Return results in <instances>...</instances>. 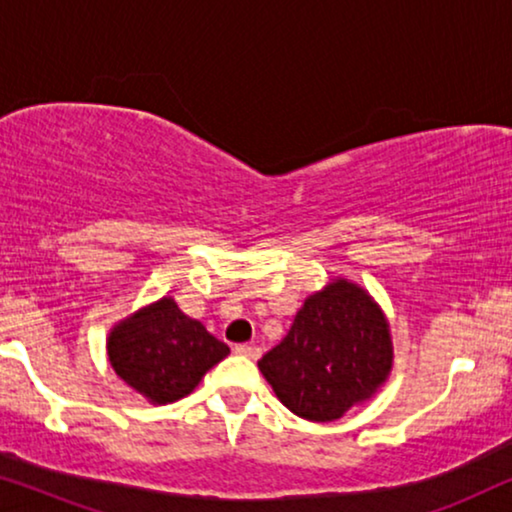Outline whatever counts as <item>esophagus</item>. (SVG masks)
<instances>
[{
  "label": "esophagus",
  "instance_id": "obj_1",
  "mask_svg": "<svg viewBox=\"0 0 512 512\" xmlns=\"http://www.w3.org/2000/svg\"><path fill=\"white\" fill-rule=\"evenodd\" d=\"M235 352L240 356H247V359H258L261 356V347L256 345H235Z\"/></svg>",
  "mask_w": 512,
  "mask_h": 512
}]
</instances>
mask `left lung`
<instances>
[{"label": "left lung", "instance_id": "left-lung-1", "mask_svg": "<svg viewBox=\"0 0 512 512\" xmlns=\"http://www.w3.org/2000/svg\"><path fill=\"white\" fill-rule=\"evenodd\" d=\"M258 368L291 412L333 422L387 380L389 326L366 291L338 279L305 300Z\"/></svg>", "mask_w": 512, "mask_h": 512}]
</instances>
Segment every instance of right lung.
Returning a JSON list of instances; mask_svg holds the SVG:
<instances>
[{
	"mask_svg": "<svg viewBox=\"0 0 512 512\" xmlns=\"http://www.w3.org/2000/svg\"><path fill=\"white\" fill-rule=\"evenodd\" d=\"M107 345L116 375L153 403L188 396L202 375L230 354L228 345L209 335L200 321L186 317L172 298L121 321Z\"/></svg>",
	"mask_w": 512,
	"mask_h": 512,
	"instance_id": "add662e5",
	"label": "right lung"
}]
</instances>
